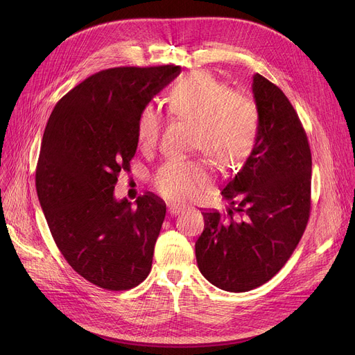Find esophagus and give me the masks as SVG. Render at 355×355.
<instances>
[{"mask_svg":"<svg viewBox=\"0 0 355 355\" xmlns=\"http://www.w3.org/2000/svg\"><path fill=\"white\" fill-rule=\"evenodd\" d=\"M182 210H184V207H181V206H175V204H174V206H170V207H168V213H170L171 216H177V214H180Z\"/></svg>","mask_w":355,"mask_h":355,"instance_id":"obj_1","label":"esophagus"}]
</instances>
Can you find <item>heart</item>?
<instances>
[{
  "label": "heart",
  "mask_w": 355,
  "mask_h": 355,
  "mask_svg": "<svg viewBox=\"0 0 355 355\" xmlns=\"http://www.w3.org/2000/svg\"><path fill=\"white\" fill-rule=\"evenodd\" d=\"M168 110L196 123L194 148L223 171L243 162L259 132V109L245 92L232 90L207 70L180 79L168 96ZM162 116L154 105H145L137 119V141L142 151H153L159 141ZM210 181L207 165L200 159L173 158L154 175V187L164 198L193 200Z\"/></svg>",
  "instance_id": "heart-1"
}]
</instances>
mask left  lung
Instances as JSON below:
<instances>
[{
    "mask_svg": "<svg viewBox=\"0 0 355 355\" xmlns=\"http://www.w3.org/2000/svg\"><path fill=\"white\" fill-rule=\"evenodd\" d=\"M252 89L259 109L254 146L221 191L230 207L204 211L196 241L200 272L227 292L270 281L300 243L311 213L312 157L301 119L262 74H254Z\"/></svg>",
    "mask_w": 355,
    "mask_h": 355,
    "instance_id": "left-lung-1",
    "label": "left lung"
}]
</instances>
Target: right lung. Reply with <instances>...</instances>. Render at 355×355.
Wrapping results in <instances>:
<instances>
[{
  "label": "right lung",
  "mask_w": 355,
  "mask_h": 355,
  "mask_svg": "<svg viewBox=\"0 0 355 355\" xmlns=\"http://www.w3.org/2000/svg\"><path fill=\"white\" fill-rule=\"evenodd\" d=\"M180 71L174 64L98 71L66 93L46 125L37 196L67 263L99 288L132 289L151 272L165 202L151 193L132 207L114 190L137 153L141 109Z\"/></svg>",
  "instance_id": "add662e5"
}]
</instances>
